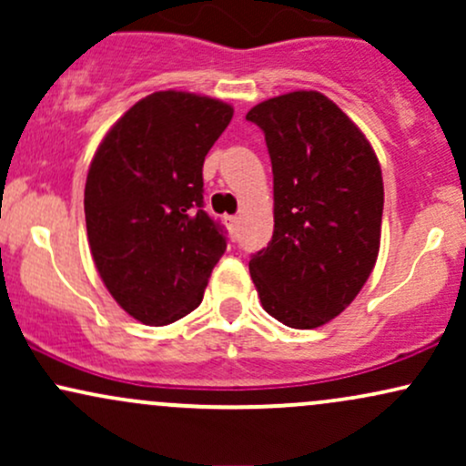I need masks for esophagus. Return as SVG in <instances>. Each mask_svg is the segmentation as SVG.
I'll list each match as a JSON object with an SVG mask.
<instances>
[{"label":"esophagus","mask_w":466,"mask_h":466,"mask_svg":"<svg viewBox=\"0 0 466 466\" xmlns=\"http://www.w3.org/2000/svg\"><path fill=\"white\" fill-rule=\"evenodd\" d=\"M226 226L229 228V232H237V228H238V217H226Z\"/></svg>","instance_id":"obj_1"}]
</instances>
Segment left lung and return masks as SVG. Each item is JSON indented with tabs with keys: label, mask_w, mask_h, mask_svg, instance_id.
<instances>
[{
	"label": "left lung",
	"mask_w": 466,
	"mask_h": 466,
	"mask_svg": "<svg viewBox=\"0 0 466 466\" xmlns=\"http://www.w3.org/2000/svg\"><path fill=\"white\" fill-rule=\"evenodd\" d=\"M265 133L274 237L249 260L260 304L291 329H318L366 285L379 254L381 166L333 100L291 92L245 116Z\"/></svg>",
	"instance_id": "8db88e82"
}]
</instances>
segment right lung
Segmentation results:
<instances>
[{
    "instance_id": "obj_1",
    "label": "right lung",
    "mask_w": 466,
    "mask_h": 466,
    "mask_svg": "<svg viewBox=\"0 0 466 466\" xmlns=\"http://www.w3.org/2000/svg\"><path fill=\"white\" fill-rule=\"evenodd\" d=\"M221 100L155 92L111 127L85 184L96 269L131 318L164 326L195 311L228 248L203 210V159L232 120Z\"/></svg>"
}]
</instances>
